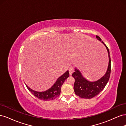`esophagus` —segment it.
Segmentation results:
<instances>
[{
	"label": "esophagus",
	"instance_id": "1",
	"mask_svg": "<svg viewBox=\"0 0 126 126\" xmlns=\"http://www.w3.org/2000/svg\"><path fill=\"white\" fill-rule=\"evenodd\" d=\"M74 71V68L73 67H70L69 68V74L71 75L72 73H73Z\"/></svg>",
	"mask_w": 126,
	"mask_h": 126
}]
</instances>
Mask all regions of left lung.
<instances>
[{
  "label": "left lung",
  "instance_id": "left-lung-1",
  "mask_svg": "<svg viewBox=\"0 0 126 126\" xmlns=\"http://www.w3.org/2000/svg\"><path fill=\"white\" fill-rule=\"evenodd\" d=\"M96 38L99 40L101 41V38L98 36H96ZM102 43L107 49L109 56L108 67L105 76L96 81L91 82L83 78L81 72L77 69H75V72L72 74V77L75 80L74 86V91L76 94L80 98L91 99L96 96L104 89L109 79L111 72V59L108 48L104 42L102 41Z\"/></svg>",
  "mask_w": 126,
  "mask_h": 126
}]
</instances>
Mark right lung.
<instances>
[{
    "label": "right lung",
    "mask_w": 126,
    "mask_h": 126,
    "mask_svg": "<svg viewBox=\"0 0 126 126\" xmlns=\"http://www.w3.org/2000/svg\"><path fill=\"white\" fill-rule=\"evenodd\" d=\"M69 76V71H67L57 80L55 84L50 89L44 91V92H38V91H34L32 89H30L26 84L25 85L29 91H30L32 94L33 96H35L36 97L39 99L45 101L51 100L59 96L61 92V88H62V86L64 80Z\"/></svg>",
    "instance_id": "add662e5"
}]
</instances>
